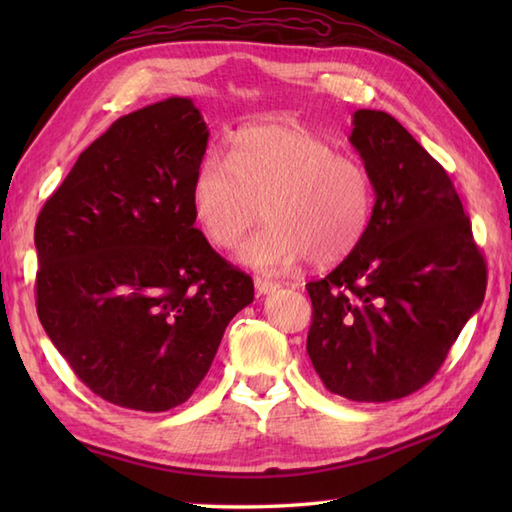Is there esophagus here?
I'll list each match as a JSON object with an SVG mask.
<instances>
[{"label":"esophagus","mask_w":512,"mask_h":512,"mask_svg":"<svg viewBox=\"0 0 512 512\" xmlns=\"http://www.w3.org/2000/svg\"><path fill=\"white\" fill-rule=\"evenodd\" d=\"M255 290L259 295H270V292L279 290V284L273 279H266V277H255Z\"/></svg>","instance_id":"obj_1"}]
</instances>
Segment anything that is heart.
<instances>
[{"label":"heart","mask_w":512,"mask_h":512,"mask_svg":"<svg viewBox=\"0 0 512 512\" xmlns=\"http://www.w3.org/2000/svg\"><path fill=\"white\" fill-rule=\"evenodd\" d=\"M239 250L244 264L286 270L341 262L361 246L374 217V182L354 156L295 125L242 129L231 158L209 151L191 182V209L211 246L228 250L262 220Z\"/></svg>","instance_id":"1"}]
</instances>
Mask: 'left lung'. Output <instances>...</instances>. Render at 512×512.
Segmentation results:
<instances>
[{"mask_svg": "<svg viewBox=\"0 0 512 512\" xmlns=\"http://www.w3.org/2000/svg\"><path fill=\"white\" fill-rule=\"evenodd\" d=\"M352 123L374 217L361 246L306 286L308 356L332 394L387 402L436 376L482 306L486 262L440 162L387 112L358 110Z\"/></svg>", "mask_w": 512, "mask_h": 512, "instance_id": "left-lung-1", "label": "left lung"}]
</instances>
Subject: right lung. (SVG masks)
<instances>
[{"label":"right lung","mask_w":512,"mask_h":512,"mask_svg":"<svg viewBox=\"0 0 512 512\" xmlns=\"http://www.w3.org/2000/svg\"><path fill=\"white\" fill-rule=\"evenodd\" d=\"M206 140L191 99L121 116L37 217L39 321L81 383L112 405H182L228 321L255 297L253 279L193 226Z\"/></svg>","instance_id":"obj_1"}]
</instances>
